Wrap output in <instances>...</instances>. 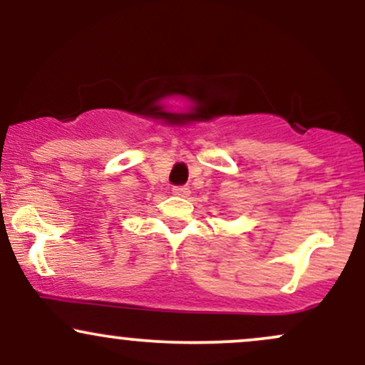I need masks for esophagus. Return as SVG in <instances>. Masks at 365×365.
I'll return each mask as SVG.
<instances>
[{
	"instance_id": "1",
	"label": "esophagus",
	"mask_w": 365,
	"mask_h": 365,
	"mask_svg": "<svg viewBox=\"0 0 365 365\" xmlns=\"http://www.w3.org/2000/svg\"><path fill=\"white\" fill-rule=\"evenodd\" d=\"M173 194L178 197H188L190 195V188H188L187 185H177V187H173Z\"/></svg>"
}]
</instances>
